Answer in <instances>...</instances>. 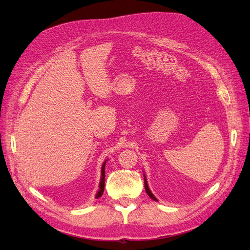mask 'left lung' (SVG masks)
<instances>
[{"label":"left lung","instance_id":"1","mask_svg":"<svg viewBox=\"0 0 250 250\" xmlns=\"http://www.w3.org/2000/svg\"><path fill=\"white\" fill-rule=\"evenodd\" d=\"M144 179H145V190H146V192H147V194H148V196L149 197L151 198V199H153V200H155V201H157V199L154 197V195L151 193V191L149 190V188H148V184H147V180H146V176L144 175Z\"/></svg>","mask_w":250,"mask_h":250}]
</instances>
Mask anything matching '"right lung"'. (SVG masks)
Masks as SVG:
<instances>
[{
	"instance_id": "right-lung-1",
	"label": "right lung",
	"mask_w": 250,
	"mask_h": 250,
	"mask_svg": "<svg viewBox=\"0 0 250 250\" xmlns=\"http://www.w3.org/2000/svg\"><path fill=\"white\" fill-rule=\"evenodd\" d=\"M105 165H106V162H104L102 165V169H101V180H100V186H99V191H98L96 198H99L102 196L104 192V185H105Z\"/></svg>"
}]
</instances>
